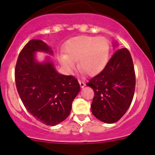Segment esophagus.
<instances>
[{
  "label": "esophagus",
  "instance_id": "esophagus-1",
  "mask_svg": "<svg viewBox=\"0 0 155 155\" xmlns=\"http://www.w3.org/2000/svg\"><path fill=\"white\" fill-rule=\"evenodd\" d=\"M79 84H80L81 88H83L84 86H85V83H84V81H79Z\"/></svg>",
  "mask_w": 155,
  "mask_h": 155
}]
</instances>
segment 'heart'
I'll return each mask as SVG.
<instances>
[{
  "mask_svg": "<svg viewBox=\"0 0 155 155\" xmlns=\"http://www.w3.org/2000/svg\"><path fill=\"white\" fill-rule=\"evenodd\" d=\"M65 54H59L62 67L69 74L79 68L89 76H95L104 69L110 55V42L104 37L80 36L71 39L64 47Z\"/></svg>",
  "mask_w": 155,
  "mask_h": 155,
  "instance_id": "b5f03b06",
  "label": "heart"
}]
</instances>
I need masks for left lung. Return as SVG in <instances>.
<instances>
[{
    "label": "left lung",
    "instance_id": "1",
    "mask_svg": "<svg viewBox=\"0 0 155 155\" xmlns=\"http://www.w3.org/2000/svg\"><path fill=\"white\" fill-rule=\"evenodd\" d=\"M118 45L113 42V47ZM87 85L95 92L93 115L107 124L118 121L130 107L135 93V69L130 51L125 48L117 51L104 69Z\"/></svg>",
    "mask_w": 155,
    "mask_h": 155
}]
</instances>
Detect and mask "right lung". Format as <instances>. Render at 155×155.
Wrapping results in <instances>:
<instances>
[{"mask_svg": "<svg viewBox=\"0 0 155 155\" xmlns=\"http://www.w3.org/2000/svg\"><path fill=\"white\" fill-rule=\"evenodd\" d=\"M37 52L54 55L51 48L42 40H30L17 61V90L31 115L44 124L56 126L70 115L80 86L74 76L59 74L49 56L39 62Z\"/></svg>", "mask_w": 155, "mask_h": 155, "instance_id": "add662e5", "label": "right lung"}]
</instances>
